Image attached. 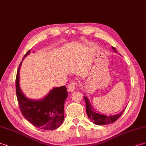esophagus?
<instances>
[{
	"label": "esophagus",
	"instance_id": "esophagus-1",
	"mask_svg": "<svg viewBox=\"0 0 146 146\" xmlns=\"http://www.w3.org/2000/svg\"><path fill=\"white\" fill-rule=\"evenodd\" d=\"M77 83L74 81L71 82L68 86V90L69 92H73L74 90L76 89V86Z\"/></svg>",
	"mask_w": 146,
	"mask_h": 146
}]
</instances>
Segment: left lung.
Returning <instances> with one entry per match:
<instances>
[{"label":"left lung","instance_id":"1","mask_svg":"<svg viewBox=\"0 0 146 146\" xmlns=\"http://www.w3.org/2000/svg\"><path fill=\"white\" fill-rule=\"evenodd\" d=\"M112 49L114 51L117 52V51L115 50V48L113 46L112 47ZM84 100L86 103V112L88 115L89 118L94 124L98 125H106L110 124L111 123L114 122L116 120H117L120 116L122 115V113L124 112L125 108L123 109L121 112L119 113L115 114L113 115H106L103 114L99 113L98 112H97L96 110H95L93 107L92 106L90 102L88 97L86 96H84Z\"/></svg>","mask_w":146,"mask_h":146}]
</instances>
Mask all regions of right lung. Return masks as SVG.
<instances>
[{
  "mask_svg": "<svg viewBox=\"0 0 146 146\" xmlns=\"http://www.w3.org/2000/svg\"><path fill=\"white\" fill-rule=\"evenodd\" d=\"M24 55L22 61L30 54ZM16 78V93L20 110L25 119L36 128L43 130H55L63 123L64 119V103L68 97L66 87L64 86L54 87L40 100H33L26 97L19 86V70Z\"/></svg>",
  "mask_w": 146,
  "mask_h": 146,
  "instance_id": "obj_1",
  "label": "right lung"
}]
</instances>
